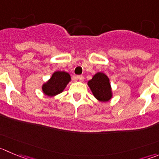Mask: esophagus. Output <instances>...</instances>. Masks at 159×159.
<instances>
[{
	"instance_id": "1",
	"label": "esophagus",
	"mask_w": 159,
	"mask_h": 159,
	"mask_svg": "<svg viewBox=\"0 0 159 159\" xmlns=\"http://www.w3.org/2000/svg\"><path fill=\"white\" fill-rule=\"evenodd\" d=\"M76 79L78 80L79 81H80V82H83L84 80V75H77Z\"/></svg>"
}]
</instances>
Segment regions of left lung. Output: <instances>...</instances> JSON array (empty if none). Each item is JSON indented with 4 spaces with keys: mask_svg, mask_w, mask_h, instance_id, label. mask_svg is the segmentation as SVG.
<instances>
[{
    "mask_svg": "<svg viewBox=\"0 0 159 159\" xmlns=\"http://www.w3.org/2000/svg\"><path fill=\"white\" fill-rule=\"evenodd\" d=\"M93 96L100 101L106 102L112 97L109 79L103 72H98L87 83Z\"/></svg>",
    "mask_w": 159,
    "mask_h": 159,
    "instance_id": "obj_1",
    "label": "left lung"
}]
</instances>
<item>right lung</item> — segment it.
<instances>
[{
	"label": "right lung",
	"instance_id": "add662e5",
	"mask_svg": "<svg viewBox=\"0 0 159 159\" xmlns=\"http://www.w3.org/2000/svg\"><path fill=\"white\" fill-rule=\"evenodd\" d=\"M70 80V75L68 72L57 71L52 74L48 82L43 84L42 90L44 94L49 97H54L61 93Z\"/></svg>",
	"mask_w": 159,
	"mask_h": 159
}]
</instances>
